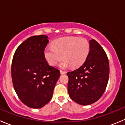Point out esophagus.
I'll use <instances>...</instances> for the list:
<instances>
[{
    "label": "esophagus",
    "instance_id": "34e87169",
    "mask_svg": "<svg viewBox=\"0 0 125 125\" xmlns=\"http://www.w3.org/2000/svg\"><path fill=\"white\" fill-rule=\"evenodd\" d=\"M65 73H66V72H65V71H63L60 70V74H65Z\"/></svg>",
    "mask_w": 125,
    "mask_h": 125
}]
</instances>
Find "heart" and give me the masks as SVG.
<instances>
[{
  "mask_svg": "<svg viewBox=\"0 0 125 125\" xmlns=\"http://www.w3.org/2000/svg\"><path fill=\"white\" fill-rule=\"evenodd\" d=\"M89 52L90 44L86 39L64 37L54 40L52 46L46 47L44 50V56L52 66L56 65L63 58L60 67L77 68L86 61Z\"/></svg>",
  "mask_w": 125,
  "mask_h": 125,
  "instance_id": "b5f03b06",
  "label": "heart"
}]
</instances>
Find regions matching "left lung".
Listing matches in <instances>:
<instances>
[{
  "label": "left lung",
  "instance_id": "8db88e82",
  "mask_svg": "<svg viewBox=\"0 0 125 125\" xmlns=\"http://www.w3.org/2000/svg\"><path fill=\"white\" fill-rule=\"evenodd\" d=\"M90 52L84 63L67 73L70 98L78 104L95 103L104 93L109 80V65L105 51L94 39L89 40Z\"/></svg>",
  "mask_w": 125,
  "mask_h": 125
}]
</instances>
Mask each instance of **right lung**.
Listing matches in <instances>:
<instances>
[{
  "label": "right lung",
  "mask_w": 125,
  "mask_h": 125,
  "mask_svg": "<svg viewBox=\"0 0 125 125\" xmlns=\"http://www.w3.org/2000/svg\"><path fill=\"white\" fill-rule=\"evenodd\" d=\"M45 35L34 36L22 42L14 54L12 84L22 102L34 109L43 107L52 97L60 71L49 65L44 56L48 43Z\"/></svg>",
  "instance_id": "right-lung-1"
}]
</instances>
